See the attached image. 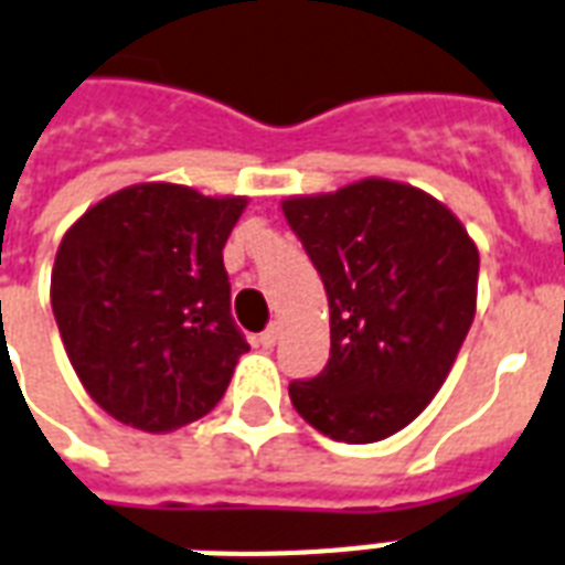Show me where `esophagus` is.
I'll return each instance as SVG.
<instances>
[{"label": "esophagus", "mask_w": 565, "mask_h": 565, "mask_svg": "<svg viewBox=\"0 0 565 565\" xmlns=\"http://www.w3.org/2000/svg\"><path fill=\"white\" fill-rule=\"evenodd\" d=\"M275 340H278V329H275V326H269V329H266L264 334H260V338H257V343H260V347H264V350H273V347H275Z\"/></svg>", "instance_id": "esophagus-1"}]
</instances>
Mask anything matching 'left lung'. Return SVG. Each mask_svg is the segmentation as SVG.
Masks as SVG:
<instances>
[{
    "label": "left lung",
    "instance_id": "left-lung-1",
    "mask_svg": "<svg viewBox=\"0 0 565 565\" xmlns=\"http://www.w3.org/2000/svg\"><path fill=\"white\" fill-rule=\"evenodd\" d=\"M284 218L329 296V364L292 382L308 424L347 445L394 436L454 370L477 313L480 252L438 198L364 178L338 192L290 195Z\"/></svg>",
    "mask_w": 565,
    "mask_h": 565
}]
</instances>
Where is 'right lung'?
Wrapping results in <instances>:
<instances>
[{
    "instance_id": "add662e5",
    "label": "right lung",
    "mask_w": 565,
    "mask_h": 565,
    "mask_svg": "<svg viewBox=\"0 0 565 565\" xmlns=\"http://www.w3.org/2000/svg\"><path fill=\"white\" fill-rule=\"evenodd\" d=\"M245 206V195L153 180L100 198L67 227L50 301L106 415L162 436L225 397L248 343L231 320L222 248Z\"/></svg>"
}]
</instances>
